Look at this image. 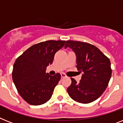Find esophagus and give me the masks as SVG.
I'll use <instances>...</instances> for the list:
<instances>
[{"label": "esophagus", "instance_id": "esophagus-1", "mask_svg": "<svg viewBox=\"0 0 123 123\" xmlns=\"http://www.w3.org/2000/svg\"><path fill=\"white\" fill-rule=\"evenodd\" d=\"M61 77H62V78L67 77V75L65 74H64V73H62L61 74Z\"/></svg>", "mask_w": 123, "mask_h": 123}]
</instances>
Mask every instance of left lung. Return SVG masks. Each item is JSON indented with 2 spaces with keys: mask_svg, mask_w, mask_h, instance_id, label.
<instances>
[{
  "mask_svg": "<svg viewBox=\"0 0 123 123\" xmlns=\"http://www.w3.org/2000/svg\"><path fill=\"white\" fill-rule=\"evenodd\" d=\"M67 47L75 53L76 67L82 73L79 82L71 78L68 94L77 102H93L103 94L108 86L112 74L110 60L99 48L88 43L67 41L65 48Z\"/></svg>",
  "mask_w": 123,
  "mask_h": 123,
  "instance_id": "1",
  "label": "left lung"
}]
</instances>
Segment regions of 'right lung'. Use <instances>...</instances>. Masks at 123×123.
I'll list each match as a JSON object with an SVG mask.
<instances>
[{
	"label": "right lung",
	"mask_w": 123,
	"mask_h": 123,
	"mask_svg": "<svg viewBox=\"0 0 123 123\" xmlns=\"http://www.w3.org/2000/svg\"><path fill=\"white\" fill-rule=\"evenodd\" d=\"M65 43V41L62 40L39 43L16 59L12 73L13 82L19 95L28 104L41 105L51 97L61 75L57 73L51 76L46 73V70Z\"/></svg>",
	"instance_id": "1"
}]
</instances>
